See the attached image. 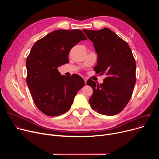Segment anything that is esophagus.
<instances>
[{
  "mask_svg": "<svg viewBox=\"0 0 159 159\" xmlns=\"http://www.w3.org/2000/svg\"><path fill=\"white\" fill-rule=\"evenodd\" d=\"M82 78H83V79H84V82H85V84H86V82H87V78H86V77H82Z\"/></svg>",
  "mask_w": 159,
  "mask_h": 159,
  "instance_id": "obj_1",
  "label": "esophagus"
}]
</instances>
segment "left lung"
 I'll return each mask as SVG.
<instances>
[{
	"label": "left lung",
	"mask_w": 159,
	"mask_h": 159,
	"mask_svg": "<svg viewBox=\"0 0 159 159\" xmlns=\"http://www.w3.org/2000/svg\"><path fill=\"white\" fill-rule=\"evenodd\" d=\"M83 31L97 53L94 70L106 75L102 84L88 80L87 84L93 89L89 102L100 114H118L129 101L136 82V63L131 50L126 42L109 28Z\"/></svg>",
	"instance_id": "8db88e82"
}]
</instances>
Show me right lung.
<instances>
[{"label":"right lung","mask_w":159,"mask_h":159,"mask_svg":"<svg viewBox=\"0 0 159 159\" xmlns=\"http://www.w3.org/2000/svg\"><path fill=\"white\" fill-rule=\"evenodd\" d=\"M86 37L80 30H58L33 46L26 59V82L38 109L50 116L68 111L85 82L79 75H61L59 66L69 62L71 49Z\"/></svg>","instance_id":"right-lung-1"}]
</instances>
